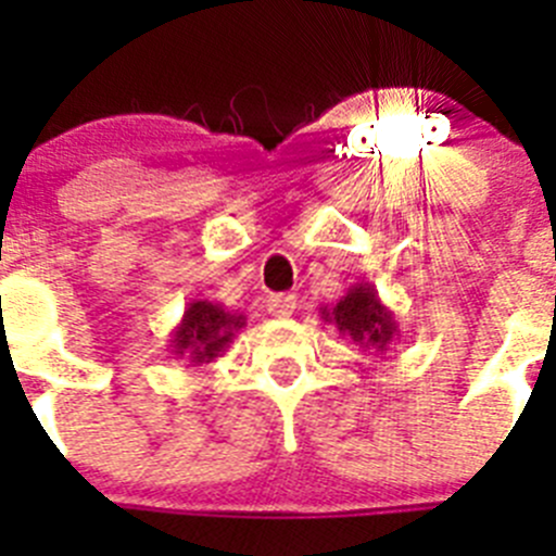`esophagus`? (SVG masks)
<instances>
[{
    "mask_svg": "<svg viewBox=\"0 0 556 556\" xmlns=\"http://www.w3.org/2000/svg\"><path fill=\"white\" fill-rule=\"evenodd\" d=\"M266 306H268V314H271V317H279V319L293 317V312H295V295H288V293L271 295Z\"/></svg>",
    "mask_w": 556,
    "mask_h": 556,
    "instance_id": "esophagus-1",
    "label": "esophagus"
}]
</instances>
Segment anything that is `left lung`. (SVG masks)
Segmentation results:
<instances>
[{
    "mask_svg": "<svg viewBox=\"0 0 556 556\" xmlns=\"http://www.w3.org/2000/svg\"><path fill=\"white\" fill-rule=\"evenodd\" d=\"M323 317L333 323L341 336H350L363 350H374L379 355L390 350L392 341L401 336L395 314L387 309L382 299H379L377 288L368 282L352 285L346 295L336 301L333 309L325 306Z\"/></svg>",
    "mask_w": 556,
    "mask_h": 556,
    "instance_id": "obj_1",
    "label": "left lung"
}]
</instances>
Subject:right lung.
Listing matches in <instances>:
<instances>
[{"label":"right lung","mask_w":556,"mask_h":556,"mask_svg":"<svg viewBox=\"0 0 556 556\" xmlns=\"http://www.w3.org/2000/svg\"><path fill=\"white\" fill-rule=\"evenodd\" d=\"M244 314L228 312L212 301H190L177 328L172 330V355L185 357L190 366L215 363L226 355L231 341L244 328Z\"/></svg>","instance_id":"obj_1"}]
</instances>
